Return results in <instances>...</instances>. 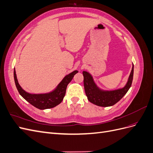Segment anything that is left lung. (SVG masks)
<instances>
[{"mask_svg": "<svg viewBox=\"0 0 153 153\" xmlns=\"http://www.w3.org/2000/svg\"><path fill=\"white\" fill-rule=\"evenodd\" d=\"M133 64L132 69L129 76L126 84L123 88L112 91H105L100 89L96 84L91 74L85 71H83L84 75V85L85 94L91 103L100 106H110L117 103L130 88L133 77Z\"/></svg>", "mask_w": 153, "mask_h": 153, "instance_id": "8db88e82", "label": "left lung"}]
</instances>
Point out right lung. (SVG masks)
Segmentation results:
<instances>
[{
  "mask_svg": "<svg viewBox=\"0 0 153 153\" xmlns=\"http://www.w3.org/2000/svg\"><path fill=\"white\" fill-rule=\"evenodd\" d=\"M78 71L75 70L64 76L62 80L52 92L45 94H30L22 89L17 80L15 69H14V79L20 94L32 105L40 110L52 108L62 102L66 94V88L74 75Z\"/></svg>",
  "mask_w": 153,
  "mask_h": 153,
  "instance_id": "right-lung-1",
  "label": "right lung"
}]
</instances>
